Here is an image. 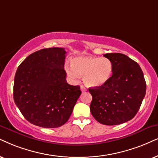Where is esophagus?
<instances>
[{"label":"esophagus","instance_id":"34e87169","mask_svg":"<svg viewBox=\"0 0 158 158\" xmlns=\"http://www.w3.org/2000/svg\"><path fill=\"white\" fill-rule=\"evenodd\" d=\"M81 90L82 92H85L87 91V88H86L85 87H84L83 85H81Z\"/></svg>","mask_w":158,"mask_h":158}]
</instances>
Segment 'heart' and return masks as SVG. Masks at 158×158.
<instances>
[{"instance_id": "heart-1", "label": "heart", "mask_w": 158, "mask_h": 158, "mask_svg": "<svg viewBox=\"0 0 158 158\" xmlns=\"http://www.w3.org/2000/svg\"><path fill=\"white\" fill-rule=\"evenodd\" d=\"M67 74L73 79L83 77L89 87H100L106 83L113 72V63L107 57L81 56L72 60V65H65Z\"/></svg>"}]
</instances>
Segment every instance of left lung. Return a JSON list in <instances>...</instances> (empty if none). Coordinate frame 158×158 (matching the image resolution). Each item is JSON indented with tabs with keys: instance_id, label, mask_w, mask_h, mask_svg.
I'll list each match as a JSON object with an SVG mask.
<instances>
[{
	"instance_id": "1",
	"label": "left lung",
	"mask_w": 158,
	"mask_h": 158,
	"mask_svg": "<svg viewBox=\"0 0 158 158\" xmlns=\"http://www.w3.org/2000/svg\"><path fill=\"white\" fill-rule=\"evenodd\" d=\"M113 63L112 76L100 87L89 88L90 111L98 123L115 125L132 119L146 94V81L136 62L121 53L105 54Z\"/></svg>"
}]
</instances>
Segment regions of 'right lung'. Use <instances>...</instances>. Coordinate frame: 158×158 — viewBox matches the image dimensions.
I'll list each match as a JSON object with an SVG mask.
<instances>
[{
    "label": "right lung",
    "mask_w": 158,
    "mask_h": 158,
    "mask_svg": "<svg viewBox=\"0 0 158 158\" xmlns=\"http://www.w3.org/2000/svg\"><path fill=\"white\" fill-rule=\"evenodd\" d=\"M66 52L59 47L32 53L19 65L14 83V100L29 123L45 128L69 120L81 92L66 81Z\"/></svg>",
    "instance_id": "right-lung-1"
}]
</instances>
